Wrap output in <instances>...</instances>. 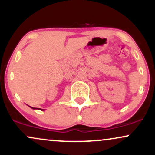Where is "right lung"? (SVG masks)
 <instances>
[{"label": "right lung", "instance_id": "right-lung-1", "mask_svg": "<svg viewBox=\"0 0 155 155\" xmlns=\"http://www.w3.org/2000/svg\"><path fill=\"white\" fill-rule=\"evenodd\" d=\"M30 107H31V108H33V109H35V108H33V107H31V106H30ZM40 110H41V111H43V109H41V108H40Z\"/></svg>", "mask_w": 155, "mask_h": 155}]
</instances>
